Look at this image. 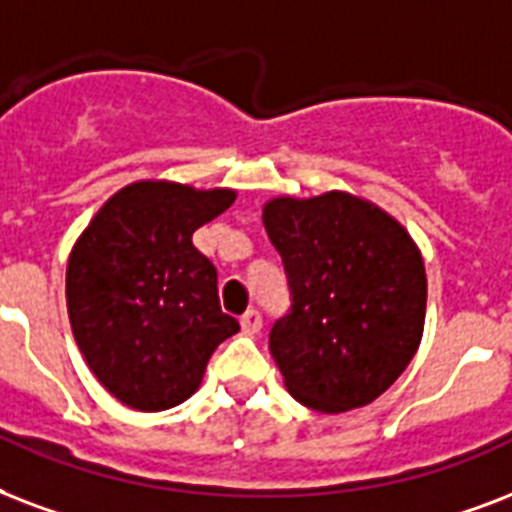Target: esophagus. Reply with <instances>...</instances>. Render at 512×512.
<instances>
[{
    "mask_svg": "<svg viewBox=\"0 0 512 512\" xmlns=\"http://www.w3.org/2000/svg\"><path fill=\"white\" fill-rule=\"evenodd\" d=\"M240 326H243L245 334H259L261 331V312L259 310H248L240 318Z\"/></svg>",
    "mask_w": 512,
    "mask_h": 512,
    "instance_id": "1",
    "label": "esophagus"
}]
</instances>
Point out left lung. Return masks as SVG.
I'll return each instance as SVG.
<instances>
[{
  "label": "left lung",
  "instance_id": "obj_1",
  "mask_svg": "<svg viewBox=\"0 0 512 512\" xmlns=\"http://www.w3.org/2000/svg\"><path fill=\"white\" fill-rule=\"evenodd\" d=\"M264 227L291 307L269 331L285 387L304 406H368L411 363L425 328L427 277L398 221L347 192L277 197Z\"/></svg>",
  "mask_w": 512,
  "mask_h": 512
}]
</instances>
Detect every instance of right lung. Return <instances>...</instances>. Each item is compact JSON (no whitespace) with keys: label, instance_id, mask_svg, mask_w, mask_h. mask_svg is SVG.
<instances>
[{"label":"right lung","instance_id":"add662e5","mask_svg":"<svg viewBox=\"0 0 512 512\" xmlns=\"http://www.w3.org/2000/svg\"><path fill=\"white\" fill-rule=\"evenodd\" d=\"M235 202L170 181L125 186L74 245L66 304L79 352L114 398L138 411L184 403L213 350L240 331L221 312L219 275L192 245Z\"/></svg>","mask_w":512,"mask_h":512}]
</instances>
